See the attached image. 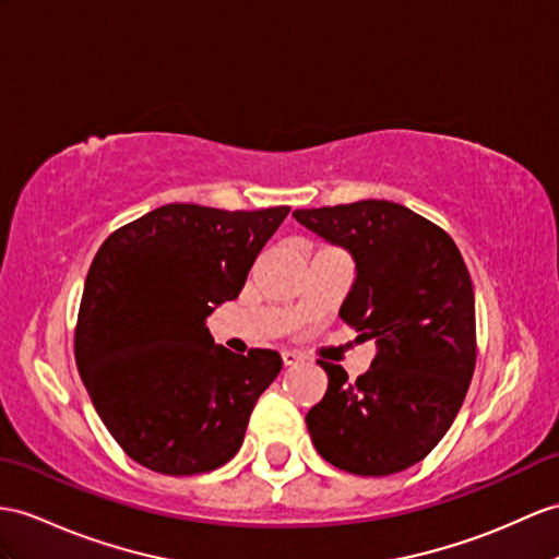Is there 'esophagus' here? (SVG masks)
<instances>
[{"label":"esophagus","mask_w":559,"mask_h":559,"mask_svg":"<svg viewBox=\"0 0 559 559\" xmlns=\"http://www.w3.org/2000/svg\"><path fill=\"white\" fill-rule=\"evenodd\" d=\"M282 360L284 365H298L304 360V356L298 350H282Z\"/></svg>","instance_id":"34e87169"}]
</instances>
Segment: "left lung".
I'll list each match as a JSON object with an SVG mask.
<instances>
[{
    "mask_svg": "<svg viewBox=\"0 0 559 559\" xmlns=\"http://www.w3.org/2000/svg\"><path fill=\"white\" fill-rule=\"evenodd\" d=\"M310 233L344 247L356 282L338 318L372 338L370 370L330 377L306 425L318 453L358 476L396 474L425 460L451 429L476 365L474 289L455 241L393 201L294 211Z\"/></svg>",
    "mask_w": 559,
    "mask_h": 559,
    "instance_id": "1",
    "label": "left lung"
}]
</instances>
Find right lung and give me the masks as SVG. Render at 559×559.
Instances as JSON below:
<instances>
[{
  "label": "right lung",
  "instance_id": "right-lung-1",
  "mask_svg": "<svg viewBox=\"0 0 559 559\" xmlns=\"http://www.w3.org/2000/svg\"><path fill=\"white\" fill-rule=\"evenodd\" d=\"M289 206L168 203L108 237L90 265L75 362L106 429L142 467L211 472L239 451L277 350L217 346L211 312L235 301Z\"/></svg>",
  "mask_w": 559,
  "mask_h": 559
}]
</instances>
